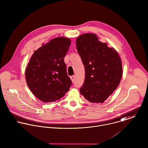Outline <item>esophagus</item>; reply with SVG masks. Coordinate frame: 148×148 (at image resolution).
Returning <instances> with one entry per match:
<instances>
[{
    "mask_svg": "<svg viewBox=\"0 0 148 148\" xmlns=\"http://www.w3.org/2000/svg\"><path fill=\"white\" fill-rule=\"evenodd\" d=\"M70 78H71L72 82H74L75 81V75H72V76L70 77Z\"/></svg>",
    "mask_w": 148,
    "mask_h": 148,
    "instance_id": "34e87169",
    "label": "esophagus"
}]
</instances>
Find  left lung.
Returning <instances> with one entry per match:
<instances>
[{
	"label": "left lung",
	"mask_w": 148,
	"mask_h": 148,
	"mask_svg": "<svg viewBox=\"0 0 148 148\" xmlns=\"http://www.w3.org/2000/svg\"><path fill=\"white\" fill-rule=\"evenodd\" d=\"M77 49L85 67V78L80 93L89 101L103 103L118 86L122 77L120 56L113 48L93 33L79 36Z\"/></svg>",
	"instance_id": "8db88e82"
}]
</instances>
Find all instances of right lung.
<instances>
[{
	"instance_id": "obj_1",
	"label": "right lung",
	"mask_w": 148,
	"mask_h": 148,
	"mask_svg": "<svg viewBox=\"0 0 148 148\" xmlns=\"http://www.w3.org/2000/svg\"><path fill=\"white\" fill-rule=\"evenodd\" d=\"M70 38L56 37L34 52L25 70L27 86L44 103L56 101L69 91L72 82L67 75L64 58Z\"/></svg>"
}]
</instances>
